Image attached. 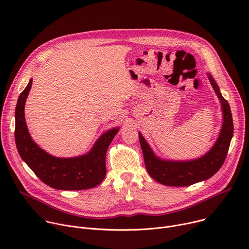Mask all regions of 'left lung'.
<instances>
[{"mask_svg":"<svg viewBox=\"0 0 249 249\" xmlns=\"http://www.w3.org/2000/svg\"><path fill=\"white\" fill-rule=\"evenodd\" d=\"M209 78L222 105L223 124L217 141L208 154L199 159L188 162L160 160L153 154L151 148L139 133L146 169L149 175L158 183L170 187L191 186L212 178L225 161L233 134L232 115L230 104L220 94L214 79L211 75H209Z\"/></svg>","mask_w":249,"mask_h":249,"instance_id":"8db88e82","label":"left lung"}]
</instances>
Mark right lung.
<instances>
[{
	"instance_id": "obj_1",
	"label": "right lung",
	"mask_w": 249,
	"mask_h": 249,
	"mask_svg": "<svg viewBox=\"0 0 249 249\" xmlns=\"http://www.w3.org/2000/svg\"><path fill=\"white\" fill-rule=\"evenodd\" d=\"M32 84L33 79L19 94L16 107L15 140L20 158L41 182L53 189L78 191L96 187L106 176V152L118 128L103 134L92 150L84 156L69 159L53 157L32 140L27 128L25 103Z\"/></svg>"
}]
</instances>
